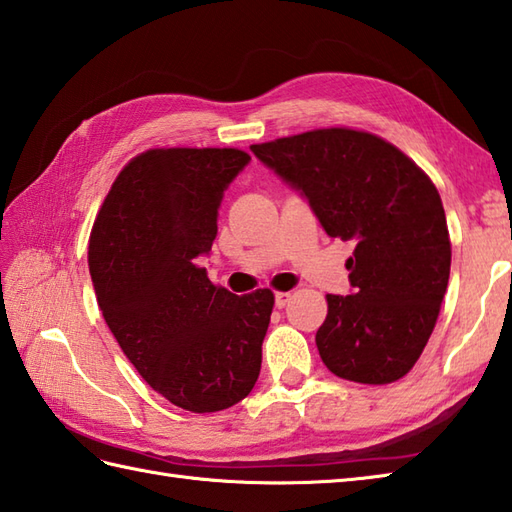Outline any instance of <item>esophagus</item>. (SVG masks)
Returning <instances> with one entry per match:
<instances>
[{
    "mask_svg": "<svg viewBox=\"0 0 512 512\" xmlns=\"http://www.w3.org/2000/svg\"><path fill=\"white\" fill-rule=\"evenodd\" d=\"M290 292H275V306L277 308H286V303L290 301Z\"/></svg>",
    "mask_w": 512,
    "mask_h": 512,
    "instance_id": "esophagus-1",
    "label": "esophagus"
}]
</instances>
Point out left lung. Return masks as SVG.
I'll list each match as a JSON object with an SVG mask.
<instances>
[{"label": "left lung", "mask_w": 512, "mask_h": 512, "mask_svg": "<svg viewBox=\"0 0 512 512\" xmlns=\"http://www.w3.org/2000/svg\"><path fill=\"white\" fill-rule=\"evenodd\" d=\"M250 151L308 200L325 233L356 242L345 264L352 292L328 295L317 332L325 367L363 385L405 376L436 328L451 273L436 184L398 147L347 127Z\"/></svg>", "instance_id": "left-lung-1"}]
</instances>
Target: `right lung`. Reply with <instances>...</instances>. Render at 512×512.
Segmentation results:
<instances>
[{"label":"right lung","mask_w":512,"mask_h":512,"mask_svg":"<svg viewBox=\"0 0 512 512\" xmlns=\"http://www.w3.org/2000/svg\"><path fill=\"white\" fill-rule=\"evenodd\" d=\"M242 149H149L127 162L96 215L88 264L96 301L138 374L176 407L211 413L255 387L275 297H237L198 264L217 235Z\"/></svg>","instance_id":"obj_1"}]
</instances>
